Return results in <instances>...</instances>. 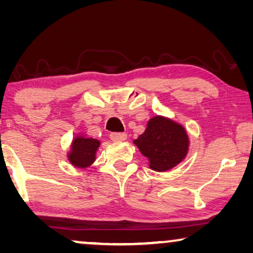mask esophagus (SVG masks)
I'll return each mask as SVG.
<instances>
[{
  "instance_id": "esophagus-1",
  "label": "esophagus",
  "mask_w": 253,
  "mask_h": 253,
  "mask_svg": "<svg viewBox=\"0 0 253 253\" xmlns=\"http://www.w3.org/2000/svg\"><path fill=\"white\" fill-rule=\"evenodd\" d=\"M110 139H112L113 141H124L126 139V133L114 132L110 134Z\"/></svg>"
}]
</instances>
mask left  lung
I'll return each instance as SVG.
<instances>
[{
  "instance_id": "8db88e82",
  "label": "left lung",
  "mask_w": 253,
  "mask_h": 253,
  "mask_svg": "<svg viewBox=\"0 0 253 253\" xmlns=\"http://www.w3.org/2000/svg\"><path fill=\"white\" fill-rule=\"evenodd\" d=\"M133 144L148 159V167L155 171H167L186 158L190 139L182 124L157 115L148 121L144 133Z\"/></svg>"
}]
</instances>
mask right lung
Returning a JSON list of instances; mask_svg holds the SVG:
<instances>
[{
	"mask_svg": "<svg viewBox=\"0 0 253 253\" xmlns=\"http://www.w3.org/2000/svg\"><path fill=\"white\" fill-rule=\"evenodd\" d=\"M100 145L101 141L95 138L87 137L84 133L76 134L67 154L69 162L76 168H88L95 161Z\"/></svg>",
	"mask_w": 253,
	"mask_h": 253,
	"instance_id": "1",
	"label": "right lung"
}]
</instances>
